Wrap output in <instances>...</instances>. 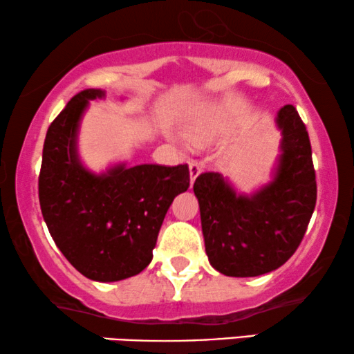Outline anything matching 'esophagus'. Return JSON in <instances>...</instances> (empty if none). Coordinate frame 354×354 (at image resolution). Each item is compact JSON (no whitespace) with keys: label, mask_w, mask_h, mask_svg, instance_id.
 <instances>
[{"label":"esophagus","mask_w":354,"mask_h":354,"mask_svg":"<svg viewBox=\"0 0 354 354\" xmlns=\"http://www.w3.org/2000/svg\"><path fill=\"white\" fill-rule=\"evenodd\" d=\"M201 171H203V166H201L200 162H196V160H192V162H190V180H192V183H194L195 178L200 176Z\"/></svg>","instance_id":"esophagus-1"}]
</instances>
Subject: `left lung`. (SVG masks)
<instances>
[{
    "label": "left lung",
    "mask_w": 354,
    "mask_h": 354,
    "mask_svg": "<svg viewBox=\"0 0 354 354\" xmlns=\"http://www.w3.org/2000/svg\"><path fill=\"white\" fill-rule=\"evenodd\" d=\"M277 125L278 166L255 194H237L219 172L200 174L194 183L206 255L226 277H259L286 263L314 213L317 183L306 125L292 105L279 109Z\"/></svg>",
    "instance_id": "1"
}]
</instances>
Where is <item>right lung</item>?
Listing matches in <instances>:
<instances>
[{
	"instance_id": "obj_1",
	"label": "right lung",
	"mask_w": 354,
	"mask_h": 354,
	"mask_svg": "<svg viewBox=\"0 0 354 354\" xmlns=\"http://www.w3.org/2000/svg\"><path fill=\"white\" fill-rule=\"evenodd\" d=\"M100 89L76 94L48 127L39 200L50 236L66 260L94 281L135 277L153 260L159 229L174 198L190 185L187 164H127L94 174L77 156V130Z\"/></svg>"
}]
</instances>
